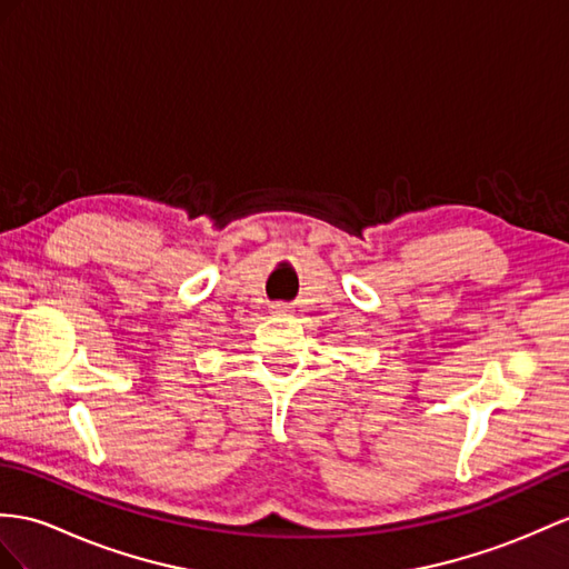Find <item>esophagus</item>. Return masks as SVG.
<instances>
[{"label": "esophagus", "mask_w": 569, "mask_h": 569, "mask_svg": "<svg viewBox=\"0 0 569 569\" xmlns=\"http://www.w3.org/2000/svg\"><path fill=\"white\" fill-rule=\"evenodd\" d=\"M272 313H289V309L292 307H287V303H282V301H277V303H272Z\"/></svg>", "instance_id": "34e87169"}]
</instances>
